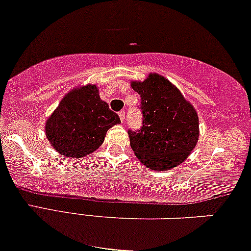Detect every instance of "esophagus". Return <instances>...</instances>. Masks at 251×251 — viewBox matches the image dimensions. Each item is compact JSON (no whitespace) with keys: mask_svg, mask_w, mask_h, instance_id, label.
I'll use <instances>...</instances> for the list:
<instances>
[{"mask_svg":"<svg viewBox=\"0 0 251 251\" xmlns=\"http://www.w3.org/2000/svg\"><path fill=\"white\" fill-rule=\"evenodd\" d=\"M119 116H120V120H121V122L122 123L125 122V118H126V112H125V110H121V112L119 113Z\"/></svg>","mask_w":251,"mask_h":251,"instance_id":"34e87169","label":"esophagus"}]
</instances>
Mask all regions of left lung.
Masks as SVG:
<instances>
[{"instance_id": "obj_1", "label": "left lung", "mask_w": 251, "mask_h": 251, "mask_svg": "<svg viewBox=\"0 0 251 251\" xmlns=\"http://www.w3.org/2000/svg\"><path fill=\"white\" fill-rule=\"evenodd\" d=\"M142 99L143 126L129 131L130 146L150 169H173L189 157L200 137L195 107L181 91L161 75L151 73L143 82L131 80Z\"/></svg>"}]
</instances>
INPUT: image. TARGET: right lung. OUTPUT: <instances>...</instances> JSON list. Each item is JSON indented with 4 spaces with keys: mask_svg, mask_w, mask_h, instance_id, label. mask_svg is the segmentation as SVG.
<instances>
[{
    "mask_svg": "<svg viewBox=\"0 0 251 251\" xmlns=\"http://www.w3.org/2000/svg\"><path fill=\"white\" fill-rule=\"evenodd\" d=\"M121 120L100 99L94 84L77 86L62 98L45 125L46 137L63 157L84 158L105 141L106 133Z\"/></svg>",
    "mask_w": 251,
    "mask_h": 251,
    "instance_id": "obj_1",
    "label": "right lung"
}]
</instances>
